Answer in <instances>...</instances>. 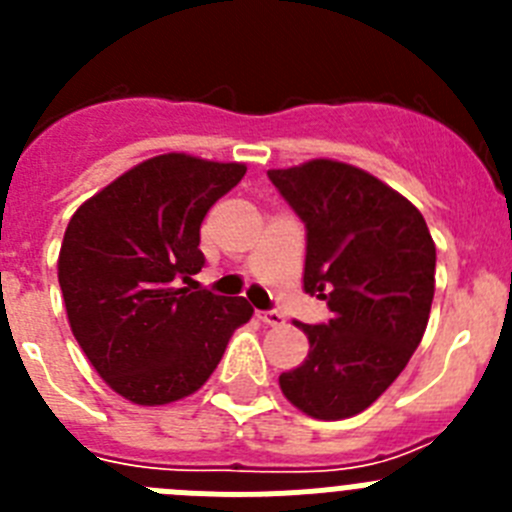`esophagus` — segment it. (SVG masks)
Masks as SVG:
<instances>
[{
	"instance_id": "1",
	"label": "esophagus",
	"mask_w": 512,
	"mask_h": 512,
	"mask_svg": "<svg viewBox=\"0 0 512 512\" xmlns=\"http://www.w3.org/2000/svg\"><path fill=\"white\" fill-rule=\"evenodd\" d=\"M256 315H259L261 323L266 325H284V315L279 310H259Z\"/></svg>"
}]
</instances>
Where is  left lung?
Masks as SVG:
<instances>
[{
	"label": "left lung",
	"instance_id": "8db88e82",
	"mask_svg": "<svg viewBox=\"0 0 512 512\" xmlns=\"http://www.w3.org/2000/svg\"><path fill=\"white\" fill-rule=\"evenodd\" d=\"M269 179L305 223V289L330 310L328 323H300L310 354L279 387L312 418H351L400 377L423 338L436 246L418 207L356 166L318 158Z\"/></svg>",
	"mask_w": 512,
	"mask_h": 512
}]
</instances>
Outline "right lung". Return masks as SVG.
Returning <instances> with one entry per match:
<instances>
[{"label": "right lung", "mask_w": 512, "mask_h": 512, "mask_svg": "<svg viewBox=\"0 0 512 512\" xmlns=\"http://www.w3.org/2000/svg\"><path fill=\"white\" fill-rule=\"evenodd\" d=\"M246 174L187 153L148 158L71 217L58 284L81 351L117 395L166 405L192 395L248 323L243 297L182 284L205 266L200 225Z\"/></svg>", "instance_id": "obj_1"}]
</instances>
